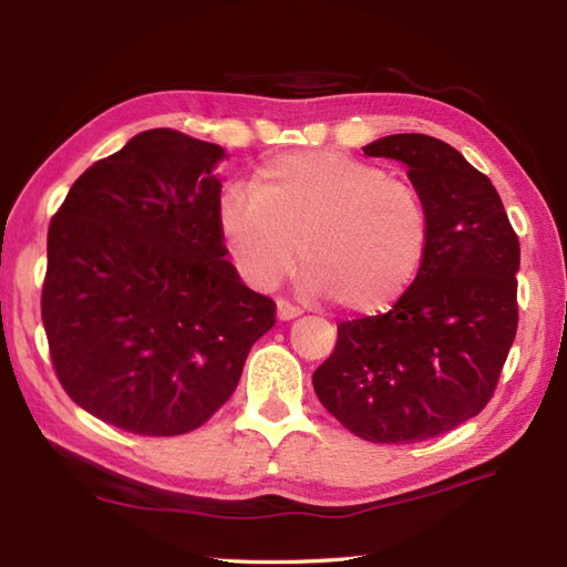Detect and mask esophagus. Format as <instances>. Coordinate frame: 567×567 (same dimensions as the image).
<instances>
[{"label": "esophagus", "instance_id": "esophagus-1", "mask_svg": "<svg viewBox=\"0 0 567 567\" xmlns=\"http://www.w3.org/2000/svg\"><path fill=\"white\" fill-rule=\"evenodd\" d=\"M275 311H277V319H280V321H292V319H297L299 315H302V311H299L297 307H292L290 302H285V299H277Z\"/></svg>", "mask_w": 567, "mask_h": 567}]
</instances>
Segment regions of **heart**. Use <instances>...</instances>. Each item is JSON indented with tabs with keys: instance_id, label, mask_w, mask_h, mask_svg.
Masks as SVG:
<instances>
[{
	"instance_id": "heart-1",
	"label": "heart",
	"mask_w": 567,
	"mask_h": 567,
	"mask_svg": "<svg viewBox=\"0 0 567 567\" xmlns=\"http://www.w3.org/2000/svg\"><path fill=\"white\" fill-rule=\"evenodd\" d=\"M219 231L238 272L270 290L299 260L305 290L375 315L424 268L431 216L414 185L333 151H297L260 165L250 192L226 189Z\"/></svg>"
}]
</instances>
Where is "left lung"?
<instances>
[{
	"instance_id": "left-lung-1",
	"label": "left lung",
	"mask_w": 567,
	"mask_h": 567,
	"mask_svg": "<svg viewBox=\"0 0 567 567\" xmlns=\"http://www.w3.org/2000/svg\"><path fill=\"white\" fill-rule=\"evenodd\" d=\"M406 165L431 216V248L388 315L343 321L317 368L319 402L372 443H416L477 416L516 336L519 238L489 177L424 134L368 143Z\"/></svg>"
}]
</instances>
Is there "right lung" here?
<instances>
[{"label":"right lung","mask_w":567,"mask_h":567,"mask_svg":"<svg viewBox=\"0 0 567 567\" xmlns=\"http://www.w3.org/2000/svg\"><path fill=\"white\" fill-rule=\"evenodd\" d=\"M226 151L151 128L87 167L48 228L41 315L70 400L141 436L202 426L275 302L248 290L219 231Z\"/></svg>","instance_id":"add662e5"}]
</instances>
